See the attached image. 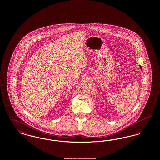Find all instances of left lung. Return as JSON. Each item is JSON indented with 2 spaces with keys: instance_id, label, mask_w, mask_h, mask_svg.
<instances>
[{
  "instance_id": "1",
  "label": "left lung",
  "mask_w": 160,
  "mask_h": 160,
  "mask_svg": "<svg viewBox=\"0 0 160 160\" xmlns=\"http://www.w3.org/2000/svg\"><path fill=\"white\" fill-rule=\"evenodd\" d=\"M140 68H141V67H140ZM141 69H142V68H141Z\"/></svg>"
}]
</instances>
